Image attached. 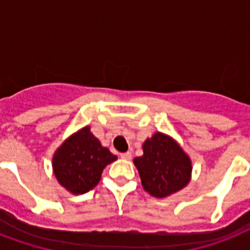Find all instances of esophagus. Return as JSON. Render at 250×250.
<instances>
[{
  "label": "esophagus",
  "mask_w": 250,
  "mask_h": 250,
  "mask_svg": "<svg viewBox=\"0 0 250 250\" xmlns=\"http://www.w3.org/2000/svg\"><path fill=\"white\" fill-rule=\"evenodd\" d=\"M121 158H123V160H131L132 158V154H131V152H125V153H121Z\"/></svg>",
  "instance_id": "obj_1"
}]
</instances>
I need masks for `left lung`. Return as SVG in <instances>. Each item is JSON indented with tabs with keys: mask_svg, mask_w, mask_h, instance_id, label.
Listing matches in <instances>:
<instances>
[{
	"mask_svg": "<svg viewBox=\"0 0 250 250\" xmlns=\"http://www.w3.org/2000/svg\"><path fill=\"white\" fill-rule=\"evenodd\" d=\"M144 154L136 157L144 189L154 197H167L189 183L192 162L180 145L165 133L156 132L143 144Z\"/></svg>",
	"mask_w": 250,
	"mask_h": 250,
	"instance_id": "obj_1",
	"label": "left lung"
}]
</instances>
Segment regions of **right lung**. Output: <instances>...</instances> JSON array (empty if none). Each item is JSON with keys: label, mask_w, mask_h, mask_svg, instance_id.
<instances>
[{"label": "right lung", "mask_w": 250, "mask_h": 250, "mask_svg": "<svg viewBox=\"0 0 250 250\" xmlns=\"http://www.w3.org/2000/svg\"><path fill=\"white\" fill-rule=\"evenodd\" d=\"M117 156L102 146L86 125L57 149L53 171L61 186L72 194H83L97 186L104 168Z\"/></svg>", "instance_id": "1"}]
</instances>
